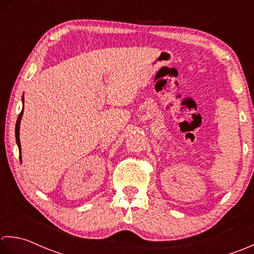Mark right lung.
Returning <instances> with one entry per match:
<instances>
[{"mask_svg":"<svg viewBox=\"0 0 254 254\" xmlns=\"http://www.w3.org/2000/svg\"><path fill=\"white\" fill-rule=\"evenodd\" d=\"M22 115H23V110L22 112L19 113L18 118H17V122H16V126H15V137H16V142H17V146L18 149L20 150V141H19V124H20V120H22ZM20 158V156H19Z\"/></svg>","mask_w":254,"mask_h":254,"instance_id":"add662e5","label":"right lung"}]
</instances>
